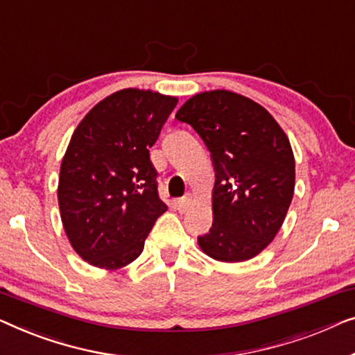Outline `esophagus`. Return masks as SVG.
I'll use <instances>...</instances> for the list:
<instances>
[{
  "label": "esophagus",
  "mask_w": 355,
  "mask_h": 355,
  "mask_svg": "<svg viewBox=\"0 0 355 355\" xmlns=\"http://www.w3.org/2000/svg\"><path fill=\"white\" fill-rule=\"evenodd\" d=\"M191 204H193V196H191V194H187V196L178 199L177 209L180 212H184V211H188L189 207H191Z\"/></svg>",
  "instance_id": "1"
}]
</instances>
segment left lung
<instances>
[{"mask_svg":"<svg viewBox=\"0 0 355 355\" xmlns=\"http://www.w3.org/2000/svg\"><path fill=\"white\" fill-rule=\"evenodd\" d=\"M202 138L216 171L212 228L198 236L220 262L256 257L277 236L294 194V154L272 114L243 94H194L175 114Z\"/></svg>","mask_w":355,"mask_h":355,"instance_id":"left-lung-1","label":"left lung"}]
</instances>
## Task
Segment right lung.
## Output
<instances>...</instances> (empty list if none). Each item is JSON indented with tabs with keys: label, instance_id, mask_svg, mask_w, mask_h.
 <instances>
[{
	"label": "right lung",
	"instance_id": "add662e5",
	"mask_svg": "<svg viewBox=\"0 0 355 355\" xmlns=\"http://www.w3.org/2000/svg\"><path fill=\"white\" fill-rule=\"evenodd\" d=\"M177 103L151 89L125 88L99 101L73 132L61 162L58 201L69 241L89 266H128L167 211L149 148Z\"/></svg>",
	"mask_w": 355,
	"mask_h": 355
}]
</instances>
